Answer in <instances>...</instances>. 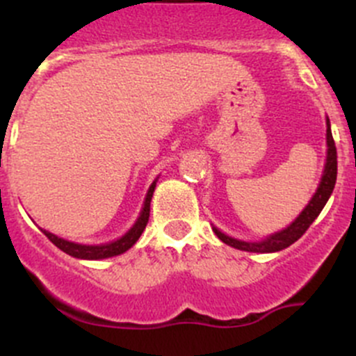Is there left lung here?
<instances>
[{"label": "left lung", "instance_id": "obj_1", "mask_svg": "<svg viewBox=\"0 0 356 356\" xmlns=\"http://www.w3.org/2000/svg\"><path fill=\"white\" fill-rule=\"evenodd\" d=\"M327 123V156H325V165H323V174L320 179V184L316 188L315 195L312 196V200L308 202V205L302 209V212L289 224L284 229L277 231V233L268 234L266 238L259 241H245L238 240V238L229 236V234L222 233L219 227L212 226L213 233L217 234L220 241H224L229 247L238 248V250L245 252H257V254H271V252H280L284 248L291 247L294 241H298L302 234L306 233L309 226L313 224V220L320 216V212L323 210L325 203L329 202L330 195L334 191V186H336L337 179V151L336 144L332 139V130H330V122L329 118L325 120Z\"/></svg>", "mask_w": 356, "mask_h": 356}]
</instances>
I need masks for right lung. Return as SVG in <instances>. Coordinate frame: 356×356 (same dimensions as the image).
I'll return each mask as SVG.
<instances>
[{
  "label": "right lung",
  "mask_w": 356,
  "mask_h": 356,
  "mask_svg": "<svg viewBox=\"0 0 356 356\" xmlns=\"http://www.w3.org/2000/svg\"><path fill=\"white\" fill-rule=\"evenodd\" d=\"M156 182H158V177L151 182L149 189H147L146 198H144V203H143V209H140L139 217L136 219V222L132 224V227H130L125 234H122V236L116 238V240L108 241V243H97V245L78 243V241H69L65 240V238L57 236V234L50 233V231L47 229H41V231H43L44 236H47L55 247H58L62 252H65V254H69L71 257H76V259H85V261H101V259H109V257H115V255L123 254V252H127L129 248H132L134 245H136V241L139 240L143 231L146 229V224L147 220H149L151 198H153Z\"/></svg>",
  "instance_id": "add662e5"
}]
</instances>
